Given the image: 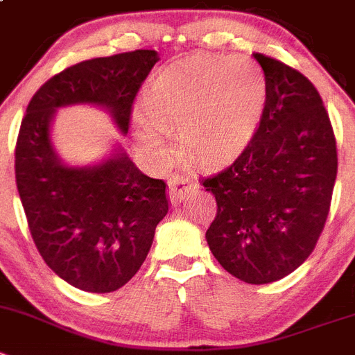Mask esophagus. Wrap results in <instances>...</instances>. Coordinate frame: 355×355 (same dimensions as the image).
<instances>
[{
    "instance_id": "obj_1",
    "label": "esophagus",
    "mask_w": 355,
    "mask_h": 355,
    "mask_svg": "<svg viewBox=\"0 0 355 355\" xmlns=\"http://www.w3.org/2000/svg\"><path fill=\"white\" fill-rule=\"evenodd\" d=\"M190 181L181 178V175H174L168 183V199H171L172 206H178V204L183 200V195L187 193L188 188H190Z\"/></svg>"
}]
</instances>
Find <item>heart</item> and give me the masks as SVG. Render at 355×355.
<instances>
[{"mask_svg":"<svg viewBox=\"0 0 355 355\" xmlns=\"http://www.w3.org/2000/svg\"><path fill=\"white\" fill-rule=\"evenodd\" d=\"M268 95L264 68L253 58L191 56L160 71L148 107L135 112V141L156 162L167 158L168 133L195 162L216 167L245 151Z\"/></svg>","mask_w":355,"mask_h":355,"instance_id":"1","label":"heart"}]
</instances>
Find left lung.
Listing matches in <instances>:
<instances>
[{
	"label": "left lung",
	"instance_id": "8db88e82",
	"mask_svg": "<svg viewBox=\"0 0 355 355\" xmlns=\"http://www.w3.org/2000/svg\"><path fill=\"white\" fill-rule=\"evenodd\" d=\"M264 68L262 119L230 167L202 180L216 199L206 232L214 259L246 284L291 275L310 257L329 214L336 139L313 84L288 64L253 54Z\"/></svg>",
	"mask_w": 355,
	"mask_h": 355
}]
</instances>
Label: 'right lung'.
I'll use <instances>...</instances> for the list:
<instances>
[{"instance_id": "right-lung-1", "label": "right lung", "mask_w": 355, "mask_h": 355, "mask_svg": "<svg viewBox=\"0 0 355 355\" xmlns=\"http://www.w3.org/2000/svg\"><path fill=\"white\" fill-rule=\"evenodd\" d=\"M156 61L146 49L80 61L51 77L22 118L15 181L29 232L45 264L84 292L118 291L141 269L168 211L165 181L142 174L121 149L93 167H68L52 146V118L60 107L91 103L126 133Z\"/></svg>"}]
</instances>
